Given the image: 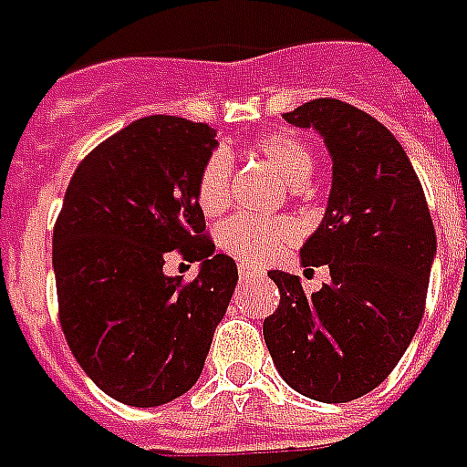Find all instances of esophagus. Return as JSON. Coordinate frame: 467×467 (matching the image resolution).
Here are the masks:
<instances>
[{
    "label": "esophagus",
    "mask_w": 467,
    "mask_h": 467,
    "mask_svg": "<svg viewBox=\"0 0 467 467\" xmlns=\"http://www.w3.org/2000/svg\"><path fill=\"white\" fill-rule=\"evenodd\" d=\"M237 275H240V280H263L265 270L263 267H254V265H240L237 267Z\"/></svg>",
    "instance_id": "obj_1"
}]
</instances>
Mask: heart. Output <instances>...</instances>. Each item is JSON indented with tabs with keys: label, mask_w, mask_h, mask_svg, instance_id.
Returning <instances> with one entry per match:
<instances>
[{
	"label": "heart",
	"mask_w": 467,
	"mask_h": 467,
	"mask_svg": "<svg viewBox=\"0 0 467 467\" xmlns=\"http://www.w3.org/2000/svg\"><path fill=\"white\" fill-rule=\"evenodd\" d=\"M250 154L263 157L280 172L290 187H303L315 167V154L300 137L285 132H270L250 142ZM233 194V162L224 152H213L200 167L194 197L207 217H217L227 210ZM297 227L290 217H260V214H234L220 227L217 240L224 253L244 263L265 265L275 260L287 244L295 243Z\"/></svg>",
	"instance_id": "1"
}]
</instances>
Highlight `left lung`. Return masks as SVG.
Here are the masks:
<instances>
[{
  "mask_svg": "<svg viewBox=\"0 0 467 467\" xmlns=\"http://www.w3.org/2000/svg\"><path fill=\"white\" fill-rule=\"evenodd\" d=\"M283 119L315 127L333 154L330 202L300 250L305 267H330V283L305 295L300 277L270 270L280 305L265 317V343L293 390L348 402L390 375L420 325L431 210L400 142L368 112L323 97Z\"/></svg>",
  "mask_w": 467,
  "mask_h": 467,
  "instance_id": "8db88e82",
  "label": "left lung"
}]
</instances>
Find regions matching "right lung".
<instances>
[{
    "label": "right lung",
    "instance_id": "add662e5",
    "mask_svg": "<svg viewBox=\"0 0 467 467\" xmlns=\"http://www.w3.org/2000/svg\"><path fill=\"white\" fill-rule=\"evenodd\" d=\"M214 130L182 117L127 124L79 162L52 234L59 325L82 370L109 398L154 408L192 388L237 285L213 254L194 197ZM174 252L200 259L184 284L161 273Z\"/></svg>",
    "mask_w": 467,
    "mask_h": 467
}]
</instances>
